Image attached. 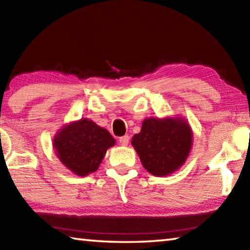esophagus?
Returning <instances> with one entry per match:
<instances>
[{
	"label": "esophagus",
	"instance_id": "34e87169",
	"mask_svg": "<svg viewBox=\"0 0 250 250\" xmlns=\"http://www.w3.org/2000/svg\"><path fill=\"white\" fill-rule=\"evenodd\" d=\"M129 141H130V137L128 134H125V135H124V137H121L120 139H119V142H120V145L121 146H128L129 145Z\"/></svg>",
	"mask_w": 250,
	"mask_h": 250
}]
</instances>
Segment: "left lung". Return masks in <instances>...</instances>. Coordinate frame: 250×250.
<instances>
[{"instance_id": "obj_1", "label": "left lung", "mask_w": 250, "mask_h": 250, "mask_svg": "<svg viewBox=\"0 0 250 250\" xmlns=\"http://www.w3.org/2000/svg\"><path fill=\"white\" fill-rule=\"evenodd\" d=\"M193 142L191 126L184 118H149L140 133L133 135V147L142 166L154 176H166L183 166Z\"/></svg>"}]
</instances>
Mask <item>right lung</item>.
<instances>
[{
  "instance_id": "1",
  "label": "right lung",
  "mask_w": 250,
  "mask_h": 250,
  "mask_svg": "<svg viewBox=\"0 0 250 250\" xmlns=\"http://www.w3.org/2000/svg\"><path fill=\"white\" fill-rule=\"evenodd\" d=\"M115 143L108 130L84 118L62 126L55 135L53 146L68 170L86 176L98 170L105 152Z\"/></svg>"
}]
</instances>
